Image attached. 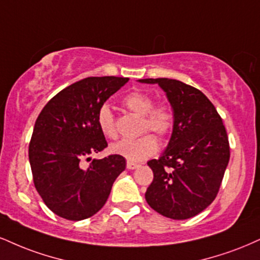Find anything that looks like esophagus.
<instances>
[{
    "instance_id": "esophagus-1",
    "label": "esophagus",
    "mask_w": 260,
    "mask_h": 260,
    "mask_svg": "<svg viewBox=\"0 0 260 260\" xmlns=\"http://www.w3.org/2000/svg\"><path fill=\"white\" fill-rule=\"evenodd\" d=\"M138 167H139L138 164H134V162L127 161V168H128V170H136V168H138Z\"/></svg>"
}]
</instances>
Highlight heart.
<instances>
[{
  "label": "heart",
  "instance_id": "b5f03b06",
  "mask_svg": "<svg viewBox=\"0 0 260 260\" xmlns=\"http://www.w3.org/2000/svg\"><path fill=\"white\" fill-rule=\"evenodd\" d=\"M123 105L128 110L143 117L142 131H151L158 136L164 137L170 133L173 126L174 115L171 105L167 103H160L154 105V99L148 93L136 90L129 93L123 98ZM98 126L108 138L114 139L117 137L115 118L111 109L108 105H103L99 109ZM157 140L151 134H144L136 139H122L114 143L110 146L111 152L127 158L128 161H143L150 156L155 155L157 151Z\"/></svg>",
  "mask_w": 260,
  "mask_h": 260
}]
</instances>
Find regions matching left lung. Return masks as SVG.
I'll list each match as a JSON object with an SVG mask.
<instances>
[{
  "label": "left lung",
  "instance_id": "1",
  "mask_svg": "<svg viewBox=\"0 0 260 260\" xmlns=\"http://www.w3.org/2000/svg\"><path fill=\"white\" fill-rule=\"evenodd\" d=\"M158 84L174 115L168 145L150 160L154 180L145 200L171 219H189L213 202L229 164L230 148L223 121L201 90L172 79H144Z\"/></svg>",
  "mask_w": 260,
  "mask_h": 260
}]
</instances>
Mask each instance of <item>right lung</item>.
Here are the masks:
<instances>
[{"label":"right lung","mask_w":260,"mask_h":260,"mask_svg":"<svg viewBox=\"0 0 260 260\" xmlns=\"http://www.w3.org/2000/svg\"><path fill=\"white\" fill-rule=\"evenodd\" d=\"M127 81L87 77L60 90L40 112L29 161L36 190L59 217L82 220L94 215L126 168V158L120 155L90 160L108 146L96 121L99 109ZM83 159L90 165L84 166Z\"/></svg>","instance_id":"add662e5"}]
</instances>
